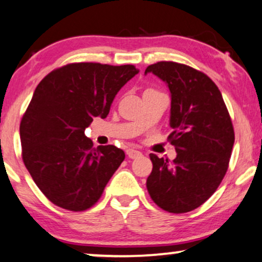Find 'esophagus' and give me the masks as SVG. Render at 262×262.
<instances>
[{
    "mask_svg": "<svg viewBox=\"0 0 262 262\" xmlns=\"http://www.w3.org/2000/svg\"><path fill=\"white\" fill-rule=\"evenodd\" d=\"M126 154H127L130 159H136V158L142 156V153H141L140 150L134 149V148H128V149L126 150Z\"/></svg>",
    "mask_w": 262,
    "mask_h": 262,
    "instance_id": "34e87169",
    "label": "esophagus"
}]
</instances>
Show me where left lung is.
<instances>
[{
	"label": "left lung",
	"mask_w": 262,
	"mask_h": 262,
	"mask_svg": "<svg viewBox=\"0 0 262 262\" xmlns=\"http://www.w3.org/2000/svg\"><path fill=\"white\" fill-rule=\"evenodd\" d=\"M148 73L170 90L172 132L167 140L177 151L172 163L149 154L153 170L147 179L148 193L165 211H192L214 194L228 169L234 143L230 113L219 87L199 70L158 62L147 68Z\"/></svg>",
	"instance_id": "left-lung-1"
}]
</instances>
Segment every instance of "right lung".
<instances>
[{
	"mask_svg": "<svg viewBox=\"0 0 262 262\" xmlns=\"http://www.w3.org/2000/svg\"><path fill=\"white\" fill-rule=\"evenodd\" d=\"M135 66L72 63L38 83L20 122L23 161L50 202L70 211L90 209L125 159L115 146L85 136L93 118H106Z\"/></svg>",
	"mask_w": 262,
	"mask_h": 262,
	"instance_id": "obj_1",
	"label": "right lung"
}]
</instances>
